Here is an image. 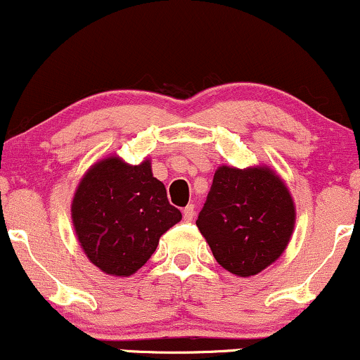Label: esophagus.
I'll return each mask as SVG.
<instances>
[{"instance_id":"esophagus-1","label":"esophagus","mask_w":360,"mask_h":360,"mask_svg":"<svg viewBox=\"0 0 360 360\" xmlns=\"http://www.w3.org/2000/svg\"><path fill=\"white\" fill-rule=\"evenodd\" d=\"M183 218H184V221H193V218H194V205L186 206V208L183 210Z\"/></svg>"}]
</instances>
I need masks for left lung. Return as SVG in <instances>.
<instances>
[{"label":"left lung","mask_w":360,"mask_h":360,"mask_svg":"<svg viewBox=\"0 0 360 360\" xmlns=\"http://www.w3.org/2000/svg\"><path fill=\"white\" fill-rule=\"evenodd\" d=\"M291 194L271 169L221 166L196 225L232 274L254 276L283 254L295 226Z\"/></svg>","instance_id":"1"}]
</instances>
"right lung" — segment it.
Returning a JSON list of instances; mask_svg holds the SVG:
<instances>
[{"instance_id":"obj_1","label":"right lung","mask_w":360,"mask_h":360,"mask_svg":"<svg viewBox=\"0 0 360 360\" xmlns=\"http://www.w3.org/2000/svg\"><path fill=\"white\" fill-rule=\"evenodd\" d=\"M181 220L150 162L101 160L82 177L72 223L91 262L111 276H130L150 259L160 235Z\"/></svg>"}]
</instances>
